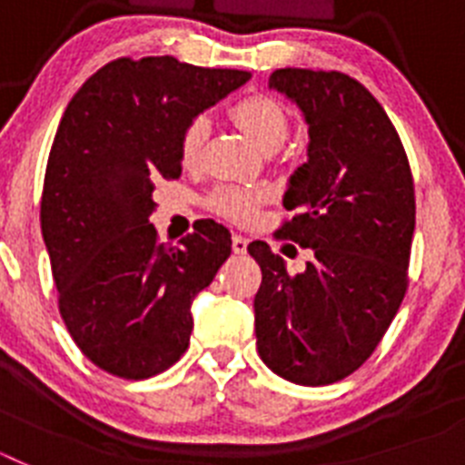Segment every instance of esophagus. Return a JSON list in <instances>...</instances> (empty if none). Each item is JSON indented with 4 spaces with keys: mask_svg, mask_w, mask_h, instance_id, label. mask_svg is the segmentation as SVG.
I'll return each mask as SVG.
<instances>
[{
    "mask_svg": "<svg viewBox=\"0 0 465 465\" xmlns=\"http://www.w3.org/2000/svg\"><path fill=\"white\" fill-rule=\"evenodd\" d=\"M246 246H249V240L242 235H232V252L235 253H246Z\"/></svg>",
    "mask_w": 465,
    "mask_h": 465,
    "instance_id": "1",
    "label": "esophagus"
}]
</instances>
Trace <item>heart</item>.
I'll return each instance as SVG.
<instances>
[{"mask_svg": "<svg viewBox=\"0 0 465 465\" xmlns=\"http://www.w3.org/2000/svg\"><path fill=\"white\" fill-rule=\"evenodd\" d=\"M232 116L261 151L268 149V146H282L286 134H289V118H286L282 106L277 102L268 100V97H252V100L240 102L232 111ZM207 133V118H195L186 127V133L182 137L183 165H195L200 160ZM258 203H261V193L246 191V188L221 186L212 193V207L235 221L252 219Z\"/></svg>", "mask_w": 465, "mask_h": 465, "instance_id": "b5f03b06", "label": "heart"}]
</instances>
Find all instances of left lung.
<instances>
[{"instance_id":"1","label":"left lung","mask_w":465,"mask_h":465,"mask_svg":"<svg viewBox=\"0 0 465 465\" xmlns=\"http://www.w3.org/2000/svg\"><path fill=\"white\" fill-rule=\"evenodd\" d=\"M270 90L293 102L307 125V163L291 174L282 225L312 249L300 274L265 242L249 253L262 272L253 298L256 347L274 375L302 386L344 380L368 361L408 289L414 183L386 111L340 72L277 69Z\"/></svg>"}]
</instances>
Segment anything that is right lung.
Segmentation results:
<instances>
[{"label":"right lung","mask_w":465,"mask_h":465,"mask_svg":"<svg viewBox=\"0 0 465 465\" xmlns=\"http://www.w3.org/2000/svg\"><path fill=\"white\" fill-rule=\"evenodd\" d=\"M252 79L172 55L121 57L74 94L48 155L41 232L60 314L97 368L125 380L167 371L188 349L191 305L230 256V232L197 221L160 244L153 191L182 174V137L204 109Z\"/></svg>","instance_id":"add662e5"}]
</instances>
